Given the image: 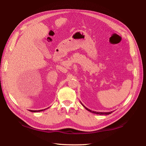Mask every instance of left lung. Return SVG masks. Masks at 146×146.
Masks as SVG:
<instances>
[{
    "instance_id": "left-lung-1",
    "label": "left lung",
    "mask_w": 146,
    "mask_h": 146,
    "mask_svg": "<svg viewBox=\"0 0 146 146\" xmlns=\"http://www.w3.org/2000/svg\"><path fill=\"white\" fill-rule=\"evenodd\" d=\"M81 103V102H80ZM81 104L84 107H85V108L87 110H88V111H90V112H92V113H95V114H97V115H110V114H111V113H113V111H110V112H97V111H92V110H89V109H88L87 108H86L85 107V106L82 104L81 103Z\"/></svg>"
}]
</instances>
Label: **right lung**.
Segmentation results:
<instances>
[{
  "label": "right lung",
  "mask_w": 146,
  "mask_h": 146,
  "mask_svg": "<svg viewBox=\"0 0 146 146\" xmlns=\"http://www.w3.org/2000/svg\"><path fill=\"white\" fill-rule=\"evenodd\" d=\"M47 109V108H46ZM46 109H44V110H30V111L31 112H40V111H44V110H45Z\"/></svg>",
  "instance_id": "add662e5"
}]
</instances>
